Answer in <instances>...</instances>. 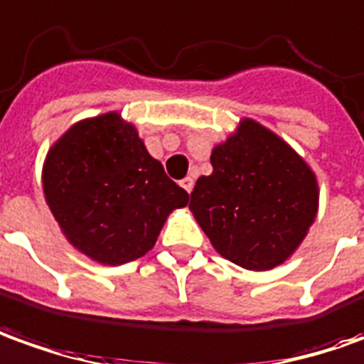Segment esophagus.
<instances>
[{
    "mask_svg": "<svg viewBox=\"0 0 364 364\" xmlns=\"http://www.w3.org/2000/svg\"><path fill=\"white\" fill-rule=\"evenodd\" d=\"M180 186L184 188V190H186L188 194H190V192L194 190V178H192V176H186V178H184V180H180Z\"/></svg>",
    "mask_w": 364,
    "mask_h": 364,
    "instance_id": "obj_1",
    "label": "esophagus"
}]
</instances>
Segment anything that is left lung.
<instances>
[{"mask_svg": "<svg viewBox=\"0 0 364 364\" xmlns=\"http://www.w3.org/2000/svg\"><path fill=\"white\" fill-rule=\"evenodd\" d=\"M212 174L198 178L190 210L215 252L265 272L297 250L317 214L311 168L255 120L212 150Z\"/></svg>", "mask_w": 364, "mask_h": 364, "instance_id": "left-lung-1", "label": "left lung"}]
</instances>
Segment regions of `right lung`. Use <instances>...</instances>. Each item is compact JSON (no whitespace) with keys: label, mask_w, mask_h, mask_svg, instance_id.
Segmentation results:
<instances>
[{"label":"right lung","mask_w":364,"mask_h":364,"mask_svg":"<svg viewBox=\"0 0 364 364\" xmlns=\"http://www.w3.org/2000/svg\"><path fill=\"white\" fill-rule=\"evenodd\" d=\"M43 192L67 240L107 265L152 250L166 215L190 200L117 112L77 122L53 144Z\"/></svg>","instance_id":"add662e5"}]
</instances>
